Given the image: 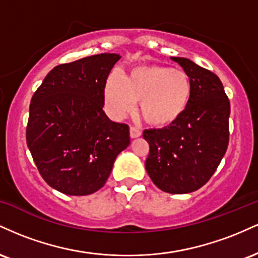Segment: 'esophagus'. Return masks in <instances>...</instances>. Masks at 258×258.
Wrapping results in <instances>:
<instances>
[{
    "instance_id": "esophagus-1",
    "label": "esophagus",
    "mask_w": 258,
    "mask_h": 258,
    "mask_svg": "<svg viewBox=\"0 0 258 258\" xmlns=\"http://www.w3.org/2000/svg\"><path fill=\"white\" fill-rule=\"evenodd\" d=\"M142 132L139 131L138 128H136V127H130V137L131 138H138L141 137Z\"/></svg>"
}]
</instances>
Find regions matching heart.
<instances>
[{
  "label": "heart",
  "instance_id": "obj_1",
  "mask_svg": "<svg viewBox=\"0 0 258 258\" xmlns=\"http://www.w3.org/2000/svg\"><path fill=\"white\" fill-rule=\"evenodd\" d=\"M191 96L188 74L168 67H139L128 78L117 70L109 75L104 87L106 110L114 119L132 112L141 100L144 120L154 126H166L185 110Z\"/></svg>",
  "mask_w": 258,
  "mask_h": 258
}]
</instances>
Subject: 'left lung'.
I'll return each mask as SVG.
<instances>
[{
	"mask_svg": "<svg viewBox=\"0 0 258 258\" xmlns=\"http://www.w3.org/2000/svg\"><path fill=\"white\" fill-rule=\"evenodd\" d=\"M188 74L191 96L184 112L162 128L146 130V170L170 194L198 190L211 178L227 152L230 104L218 76L188 58L171 57Z\"/></svg>",
	"mask_w": 258,
	"mask_h": 258,
	"instance_id": "1",
	"label": "left lung"
}]
</instances>
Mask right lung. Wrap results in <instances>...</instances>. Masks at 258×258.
I'll return each mask as SVG.
<instances>
[{
	"label": "right lung",
	"mask_w": 258,
	"mask_h": 258,
	"mask_svg": "<svg viewBox=\"0 0 258 258\" xmlns=\"http://www.w3.org/2000/svg\"><path fill=\"white\" fill-rule=\"evenodd\" d=\"M121 57L102 53L47 74L31 98L26 143L42 178L67 195H90L130 146L128 126L103 111L109 73Z\"/></svg>",
	"instance_id": "add662e5"
}]
</instances>
